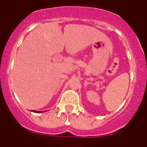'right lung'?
<instances>
[{
  "mask_svg": "<svg viewBox=\"0 0 147 147\" xmlns=\"http://www.w3.org/2000/svg\"><path fill=\"white\" fill-rule=\"evenodd\" d=\"M31 112H35V113H42V112H45V111H35V110H31Z\"/></svg>",
  "mask_w": 147,
  "mask_h": 147,
  "instance_id": "obj_1",
  "label": "right lung"
}]
</instances>
